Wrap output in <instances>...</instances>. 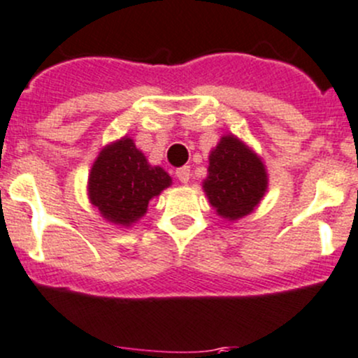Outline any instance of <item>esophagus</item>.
<instances>
[{"label": "esophagus", "mask_w": 358, "mask_h": 358, "mask_svg": "<svg viewBox=\"0 0 358 358\" xmlns=\"http://www.w3.org/2000/svg\"><path fill=\"white\" fill-rule=\"evenodd\" d=\"M175 175H176V178L180 180V182L187 183L190 180V168H189V166H182V168L176 169Z\"/></svg>", "instance_id": "34e87169"}]
</instances>
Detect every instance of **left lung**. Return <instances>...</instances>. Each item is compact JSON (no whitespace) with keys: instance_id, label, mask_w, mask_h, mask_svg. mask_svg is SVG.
Listing matches in <instances>:
<instances>
[{"instance_id":"left-lung-1","label":"left lung","mask_w":358,"mask_h":358,"mask_svg":"<svg viewBox=\"0 0 358 358\" xmlns=\"http://www.w3.org/2000/svg\"><path fill=\"white\" fill-rule=\"evenodd\" d=\"M204 192L220 216L243 218L266 190V171L258 157L236 136H223L209 156Z\"/></svg>"}]
</instances>
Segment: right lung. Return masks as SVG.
<instances>
[{"label": "right lung", "instance_id": "add662e5", "mask_svg": "<svg viewBox=\"0 0 358 358\" xmlns=\"http://www.w3.org/2000/svg\"><path fill=\"white\" fill-rule=\"evenodd\" d=\"M169 183L164 169L152 168L131 138H122L96 157L90 173V199L103 218L128 227L145 215L149 201Z\"/></svg>", "mask_w": 358, "mask_h": 358}]
</instances>
